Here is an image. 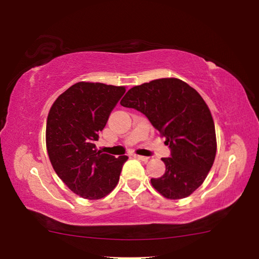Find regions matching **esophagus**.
<instances>
[{
	"label": "esophagus",
	"mask_w": 259,
	"mask_h": 259,
	"mask_svg": "<svg viewBox=\"0 0 259 259\" xmlns=\"http://www.w3.org/2000/svg\"><path fill=\"white\" fill-rule=\"evenodd\" d=\"M134 157H136V159H138V160H142V161H148V159H150V157H147V156H142V155H137V154H135L134 155Z\"/></svg>",
	"instance_id": "obj_1"
}]
</instances>
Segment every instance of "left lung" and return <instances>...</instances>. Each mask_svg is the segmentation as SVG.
Wrapping results in <instances>:
<instances>
[{
    "label": "left lung",
    "instance_id": "8db88e82",
    "mask_svg": "<svg viewBox=\"0 0 259 259\" xmlns=\"http://www.w3.org/2000/svg\"><path fill=\"white\" fill-rule=\"evenodd\" d=\"M120 104L145 114L171 150V156L161 159L165 172L152 178V186L170 200L190 196L207 178L217 151L212 115L203 98L186 82L165 77L131 88Z\"/></svg>",
    "mask_w": 259,
    "mask_h": 259
}]
</instances>
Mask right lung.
Returning a JSON list of instances; mask_svg holds the SVG:
<instances>
[{
    "label": "right lung",
    "instance_id": "add662e5",
    "mask_svg": "<svg viewBox=\"0 0 259 259\" xmlns=\"http://www.w3.org/2000/svg\"><path fill=\"white\" fill-rule=\"evenodd\" d=\"M125 93V87L77 82L55 100L48 114L46 144L52 168L69 190L88 200L109 194L128 156L96 148L98 133Z\"/></svg>",
    "mask_w": 259,
    "mask_h": 259
}]
</instances>
